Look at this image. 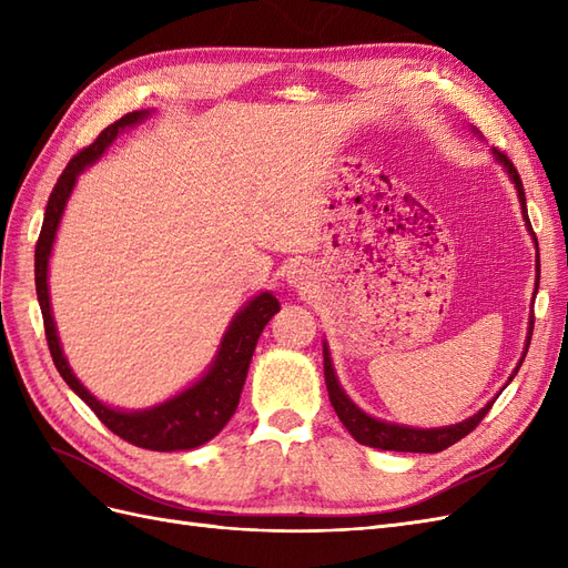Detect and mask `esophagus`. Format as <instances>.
Returning <instances> with one entry per match:
<instances>
[{
    "mask_svg": "<svg viewBox=\"0 0 568 568\" xmlns=\"http://www.w3.org/2000/svg\"><path fill=\"white\" fill-rule=\"evenodd\" d=\"M311 280H313V277H311V267H305V265L291 267L288 274H286V282H288L291 286H296V288L307 286V282H311Z\"/></svg>",
    "mask_w": 568,
    "mask_h": 568,
    "instance_id": "34e87169",
    "label": "esophagus"
}]
</instances>
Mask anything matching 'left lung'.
<instances>
[{"mask_svg": "<svg viewBox=\"0 0 568 568\" xmlns=\"http://www.w3.org/2000/svg\"><path fill=\"white\" fill-rule=\"evenodd\" d=\"M471 132H476L471 128ZM478 134V132H476ZM493 156L495 161L503 165V170L507 173V178L511 180L514 189H517V196L521 203V217L526 222V230L532 236V244H536V291H532V296L538 294V284H540V255H538V239L532 234L530 227V220H528V211H526V194H524V184L521 178L517 173V168L511 165V161L500 153L497 149H493ZM530 334H532V315L528 320V332H526V343H524V353L519 357L517 367L509 374V382L517 376L524 357L528 353L530 346ZM322 355H324V382H326V390H329V400L336 409V415L341 419V424L348 428V434L363 445H369V448H379V450H395V453H440L445 448H450L457 440H462L467 434H471L474 428L478 426V422L488 415V409L493 407L495 398L490 403H486L480 407L476 415H471L469 419H462L457 424H448V426H434V428H417V426H405V424H393V422H384V419H376L363 407H357L351 398L348 393L343 390V386L338 384V376L334 372V363H332V353H329V343L326 338L322 341ZM507 382V384H509ZM505 384V386H507ZM503 386V388H505ZM503 393V390H500ZM497 393V395H500Z\"/></svg>", "mask_w": 568, "mask_h": 568, "instance_id": "8db88e82", "label": "left lung"}]
</instances>
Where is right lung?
I'll return each instance as SVG.
<instances>
[{
	"mask_svg": "<svg viewBox=\"0 0 568 568\" xmlns=\"http://www.w3.org/2000/svg\"><path fill=\"white\" fill-rule=\"evenodd\" d=\"M151 113L153 111L146 109L132 111L115 120L113 125H109L97 136L94 144L82 149L78 156L65 165L44 211L42 232L36 248V286L44 317L49 353L59 374L63 376V382L73 388L78 398H82L92 407L94 415L104 422V426H109L115 436L136 445V448L175 453L194 450L199 445L209 443L222 432V426L232 419L239 398H242V388L246 382L255 343L261 338L265 324L280 313V301L272 296V291H261V294L253 296L242 311L232 317L227 332L220 338V346L215 351V357L211 359L209 369H205L192 386L182 388L173 398L144 409L111 407L109 403H101L94 393H90V388H84V384L78 379L63 355L49 298V257L57 242V232L68 199H71L75 189L78 175L84 168L94 165L104 156L106 149L115 142V136L120 132L144 123Z\"/></svg>",
	"mask_w": 568,
	"mask_h": 568,
	"instance_id": "1",
	"label": "right lung"
}]
</instances>
